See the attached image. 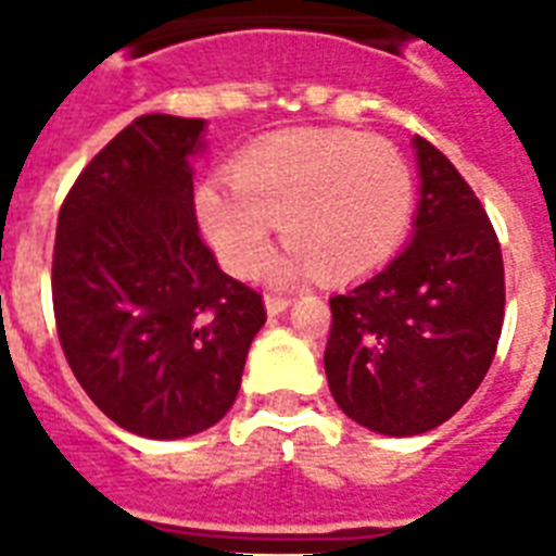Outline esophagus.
Listing matches in <instances>:
<instances>
[{
  "label": "esophagus",
  "mask_w": 556,
  "mask_h": 556,
  "mask_svg": "<svg viewBox=\"0 0 556 556\" xmlns=\"http://www.w3.org/2000/svg\"><path fill=\"white\" fill-rule=\"evenodd\" d=\"M291 305V296H277V294H268L265 296V308H268L270 317H277V314H282Z\"/></svg>",
  "instance_id": "obj_1"
}]
</instances>
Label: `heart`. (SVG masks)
Masks as SVG:
<instances>
[{
    "label": "heart",
    "instance_id": "obj_1",
    "mask_svg": "<svg viewBox=\"0 0 556 556\" xmlns=\"http://www.w3.org/2000/svg\"><path fill=\"white\" fill-rule=\"evenodd\" d=\"M415 178L395 143L352 129H291L230 164V187L204 181L195 216L218 262L253 277L270 256V225L294 248L277 277L352 279L404 242Z\"/></svg>",
    "mask_w": 556,
    "mask_h": 556
}]
</instances>
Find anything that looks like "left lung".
<instances>
[{
	"label": "left lung",
	"mask_w": 556,
	"mask_h": 556,
	"mask_svg": "<svg viewBox=\"0 0 556 556\" xmlns=\"http://www.w3.org/2000/svg\"><path fill=\"white\" fill-rule=\"evenodd\" d=\"M415 150L413 242L331 296L323 355L340 409L383 435H418L453 418L491 369L505 320L502 248L482 201L421 135Z\"/></svg>",
	"instance_id": "1"
}]
</instances>
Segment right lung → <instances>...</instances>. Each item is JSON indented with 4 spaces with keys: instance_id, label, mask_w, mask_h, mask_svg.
Segmentation results:
<instances>
[{
    "instance_id": "add662e5",
    "label": "right lung",
    "mask_w": 556,
    "mask_h": 556,
    "mask_svg": "<svg viewBox=\"0 0 556 556\" xmlns=\"http://www.w3.org/2000/svg\"><path fill=\"white\" fill-rule=\"evenodd\" d=\"M201 117L141 115L86 164L56 218L51 296L86 395L143 439H185L233 406L265 303L201 239Z\"/></svg>"
}]
</instances>
